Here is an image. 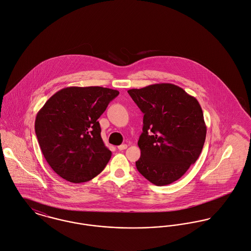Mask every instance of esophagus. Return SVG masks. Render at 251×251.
Listing matches in <instances>:
<instances>
[{
    "label": "esophagus",
    "mask_w": 251,
    "mask_h": 251,
    "mask_svg": "<svg viewBox=\"0 0 251 251\" xmlns=\"http://www.w3.org/2000/svg\"><path fill=\"white\" fill-rule=\"evenodd\" d=\"M127 147H128V146H127V144H121V145H119L117 148H118V150L122 151V150H125Z\"/></svg>",
    "instance_id": "34e87169"
}]
</instances>
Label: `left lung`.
Wrapping results in <instances>:
<instances>
[{
  "mask_svg": "<svg viewBox=\"0 0 251 251\" xmlns=\"http://www.w3.org/2000/svg\"><path fill=\"white\" fill-rule=\"evenodd\" d=\"M128 93L144 113L136 167L152 184L169 185L202 151L207 132L202 109L194 96L175 84H150Z\"/></svg>",
  "mask_w": 251,
  "mask_h": 251,
  "instance_id": "obj_1",
  "label": "left lung"
}]
</instances>
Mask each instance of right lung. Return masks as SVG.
Wrapping results in <instances>:
<instances>
[{
  "mask_svg": "<svg viewBox=\"0 0 251 251\" xmlns=\"http://www.w3.org/2000/svg\"><path fill=\"white\" fill-rule=\"evenodd\" d=\"M119 91L102 86H69L56 92L37 112L34 129L44 158L61 178L83 183L97 176L112 152L97 119Z\"/></svg>",
  "mask_w": 251,
  "mask_h": 251,
  "instance_id": "1",
  "label": "right lung"
}]
</instances>
